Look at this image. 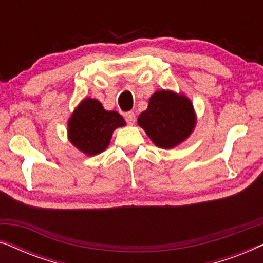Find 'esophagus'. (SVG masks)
Returning <instances> with one entry per match:
<instances>
[{"instance_id":"34e87169","label":"esophagus","mask_w":263,"mask_h":263,"mask_svg":"<svg viewBox=\"0 0 263 263\" xmlns=\"http://www.w3.org/2000/svg\"><path fill=\"white\" fill-rule=\"evenodd\" d=\"M125 121H127L128 124L133 125L135 123V114L133 111H129V112L125 114Z\"/></svg>"}]
</instances>
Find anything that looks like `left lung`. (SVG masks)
Here are the masks:
<instances>
[{"label": "left lung", "instance_id": "8db88e82", "mask_svg": "<svg viewBox=\"0 0 263 263\" xmlns=\"http://www.w3.org/2000/svg\"><path fill=\"white\" fill-rule=\"evenodd\" d=\"M196 120L188 97L181 92L160 89L151 96L148 107L139 115L138 124L157 147L171 149L192 135Z\"/></svg>", "mask_w": 263, "mask_h": 263}]
</instances>
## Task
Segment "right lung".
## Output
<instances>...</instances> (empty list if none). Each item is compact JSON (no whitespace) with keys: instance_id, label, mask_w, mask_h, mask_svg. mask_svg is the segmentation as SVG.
I'll return each mask as SVG.
<instances>
[{"instance_id":"right-lung-1","label":"right lung","mask_w":263,"mask_h":263,"mask_svg":"<svg viewBox=\"0 0 263 263\" xmlns=\"http://www.w3.org/2000/svg\"><path fill=\"white\" fill-rule=\"evenodd\" d=\"M124 125L120 114L105 110L98 99L88 97L79 103L68 120V139L80 152L92 157L104 152L115 129Z\"/></svg>"}]
</instances>
